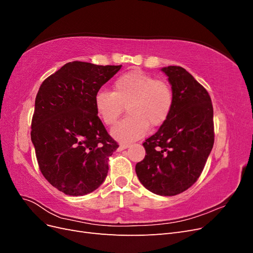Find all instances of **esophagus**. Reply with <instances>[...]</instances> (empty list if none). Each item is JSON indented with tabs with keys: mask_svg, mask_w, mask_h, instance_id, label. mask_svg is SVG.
I'll return each mask as SVG.
<instances>
[{
	"mask_svg": "<svg viewBox=\"0 0 253 253\" xmlns=\"http://www.w3.org/2000/svg\"><path fill=\"white\" fill-rule=\"evenodd\" d=\"M128 147H129V144H127V143H120L119 147H118V151H119V152H120V151H124V150L127 149Z\"/></svg>",
	"mask_w": 253,
	"mask_h": 253,
	"instance_id": "1",
	"label": "esophagus"
}]
</instances>
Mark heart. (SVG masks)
Here are the masks:
<instances>
[{
  "label": "heart",
  "mask_w": 253,
  "mask_h": 253,
  "mask_svg": "<svg viewBox=\"0 0 253 253\" xmlns=\"http://www.w3.org/2000/svg\"><path fill=\"white\" fill-rule=\"evenodd\" d=\"M127 105L129 116L112 128L115 139L124 142L141 138L150 125L160 126L169 119L174 106V93L169 83L141 71H131L115 80L113 91L99 90L95 109L106 126H112Z\"/></svg>",
  "instance_id": "obj_1"
}]
</instances>
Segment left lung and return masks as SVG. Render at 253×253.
Wrapping results in <instances>:
<instances>
[{
    "mask_svg": "<svg viewBox=\"0 0 253 253\" xmlns=\"http://www.w3.org/2000/svg\"><path fill=\"white\" fill-rule=\"evenodd\" d=\"M173 93L172 113L143 142L135 171L151 192L177 195L200 177L214 143L213 106L207 89L180 66L163 67Z\"/></svg>",
    "mask_w": 253,
    "mask_h": 253,
    "instance_id": "left-lung-1",
    "label": "left lung"
}]
</instances>
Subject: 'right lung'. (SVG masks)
Masks as SVG:
<instances>
[{
	"instance_id": "obj_1",
	"label": "right lung",
	"mask_w": 253,
	"mask_h": 253,
	"mask_svg": "<svg viewBox=\"0 0 253 253\" xmlns=\"http://www.w3.org/2000/svg\"><path fill=\"white\" fill-rule=\"evenodd\" d=\"M120 68L73 61L38 91L30 132L37 160L46 180L66 195L93 192L108 175L119 145L98 117L95 96Z\"/></svg>"
}]
</instances>
